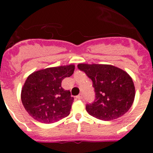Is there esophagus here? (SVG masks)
Wrapping results in <instances>:
<instances>
[{
  "label": "esophagus",
  "instance_id": "esophagus-1",
  "mask_svg": "<svg viewBox=\"0 0 153 153\" xmlns=\"http://www.w3.org/2000/svg\"><path fill=\"white\" fill-rule=\"evenodd\" d=\"M77 99L80 100V99H82V94H80V95H78V96L76 97Z\"/></svg>",
  "mask_w": 153,
  "mask_h": 153
}]
</instances>
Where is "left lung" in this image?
<instances>
[{
  "label": "left lung",
  "instance_id": "obj_1",
  "mask_svg": "<svg viewBox=\"0 0 153 153\" xmlns=\"http://www.w3.org/2000/svg\"><path fill=\"white\" fill-rule=\"evenodd\" d=\"M78 67L92 80L95 88V102L86 106L89 115L102 121H112L130 109L135 89L126 71L109 64H78Z\"/></svg>",
  "mask_w": 153,
  "mask_h": 153
}]
</instances>
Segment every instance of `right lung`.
Segmentation results:
<instances>
[{
  "label": "right lung",
  "instance_id": "add662e5",
  "mask_svg": "<svg viewBox=\"0 0 153 153\" xmlns=\"http://www.w3.org/2000/svg\"><path fill=\"white\" fill-rule=\"evenodd\" d=\"M75 65L49 67L32 72L22 86L21 98L29 115L44 124H52L70 113L74 98L61 87L63 79L70 77Z\"/></svg>",
  "mask_w": 153,
  "mask_h": 153
}]
</instances>
